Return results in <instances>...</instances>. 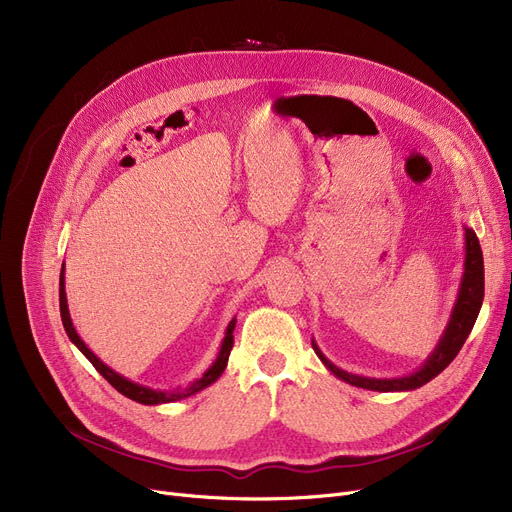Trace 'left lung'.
<instances>
[{
	"label": "left lung",
	"instance_id": "left-lung-1",
	"mask_svg": "<svg viewBox=\"0 0 512 512\" xmlns=\"http://www.w3.org/2000/svg\"><path fill=\"white\" fill-rule=\"evenodd\" d=\"M481 303H483V255H481V247L475 232L465 226V263H463V278L459 284V292H456V301L450 311V319L434 348V353L425 359V363L417 371L402 375V378H384V380L365 378V375L348 373L336 367L332 361H328L324 353L319 351L315 340H311V344L321 363H324L336 378H340L346 384L365 388V390H375V392H409V390L421 388L429 380H434L436 375L442 373L452 363V359L459 355L467 336L475 326Z\"/></svg>",
	"mask_w": 512,
	"mask_h": 512
}]
</instances>
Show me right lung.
<instances>
[{"label": "right lung", "instance_id": "obj_1", "mask_svg": "<svg viewBox=\"0 0 512 512\" xmlns=\"http://www.w3.org/2000/svg\"><path fill=\"white\" fill-rule=\"evenodd\" d=\"M60 315H62V324H64V330L70 338V342L78 348L80 353H83L91 363L93 367L103 375V378L110 382L120 394H124L126 398L134 400V402H141V405H164V402H176V400H182V398H188L193 396L197 392H201L203 388L211 386L213 382H218L220 375L224 373L226 365H228V357H230V351H232V344H234V326H236V317H232V321L226 328V336L222 340V346H220V353L218 357H215V361L211 363V367L201 375L199 380L191 382L186 388H176V390H153L149 386H143V384H137V382H130L128 378H124V375L116 373L112 367H107L91 348L83 342V338H80L72 326V319H70V311H68V299H66V282H64V267H62V274H60Z\"/></svg>", "mask_w": 512, "mask_h": 512}]
</instances>
